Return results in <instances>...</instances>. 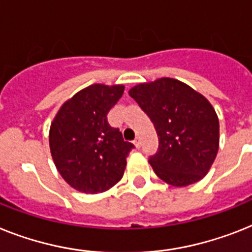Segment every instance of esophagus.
<instances>
[{"label":"esophagus","mask_w":252,"mask_h":252,"mask_svg":"<svg viewBox=\"0 0 252 252\" xmlns=\"http://www.w3.org/2000/svg\"><path fill=\"white\" fill-rule=\"evenodd\" d=\"M134 144H135V147H136V148H140L141 147V140H140V138H136L134 140Z\"/></svg>","instance_id":"1"}]
</instances>
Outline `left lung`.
Masks as SVG:
<instances>
[{
    "label": "left lung",
    "instance_id": "left-lung-1",
    "mask_svg": "<svg viewBox=\"0 0 252 252\" xmlns=\"http://www.w3.org/2000/svg\"><path fill=\"white\" fill-rule=\"evenodd\" d=\"M128 94L158 135V152L149 157L157 176L174 187L201 180L219 149V120L209 100L174 78L138 85Z\"/></svg>",
    "mask_w": 252,
    "mask_h": 252
}]
</instances>
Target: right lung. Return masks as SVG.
Wrapping results in <instances>:
<instances>
[{"label": "right lung", "mask_w": 252, "mask_h": 252, "mask_svg": "<svg viewBox=\"0 0 252 252\" xmlns=\"http://www.w3.org/2000/svg\"><path fill=\"white\" fill-rule=\"evenodd\" d=\"M122 85H91L63 104L50 127V151L72 188L100 193L117 184L135 145L125 141L107 114L124 94Z\"/></svg>", "instance_id": "add662e5"}]
</instances>
